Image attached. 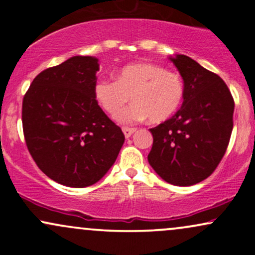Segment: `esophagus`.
I'll return each mask as SVG.
<instances>
[{
  "mask_svg": "<svg viewBox=\"0 0 255 255\" xmlns=\"http://www.w3.org/2000/svg\"><path fill=\"white\" fill-rule=\"evenodd\" d=\"M122 130H124V134L126 137H129L131 134L135 131V128H129V127H124L122 128Z\"/></svg>",
  "mask_w": 255,
  "mask_h": 255,
  "instance_id": "1",
  "label": "esophagus"
}]
</instances>
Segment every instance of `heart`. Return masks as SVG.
<instances>
[{"instance_id": "1", "label": "heart", "mask_w": 255, "mask_h": 255, "mask_svg": "<svg viewBox=\"0 0 255 255\" xmlns=\"http://www.w3.org/2000/svg\"><path fill=\"white\" fill-rule=\"evenodd\" d=\"M96 101L105 113L116 116L126 103H133L118 116L120 122L134 124L148 118L158 124L176 113L184 97L180 74L154 63L128 64L115 79L101 78L93 86Z\"/></svg>"}]
</instances>
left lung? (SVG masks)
Wrapping results in <instances>:
<instances>
[{
  "label": "left lung",
  "mask_w": 255,
  "mask_h": 255,
  "mask_svg": "<svg viewBox=\"0 0 255 255\" xmlns=\"http://www.w3.org/2000/svg\"><path fill=\"white\" fill-rule=\"evenodd\" d=\"M184 83L181 109L151 128L147 159L153 170L175 186L207 178L225 154L233 131L234 98L223 79L186 55L170 57Z\"/></svg>",
  "instance_id": "1"
}]
</instances>
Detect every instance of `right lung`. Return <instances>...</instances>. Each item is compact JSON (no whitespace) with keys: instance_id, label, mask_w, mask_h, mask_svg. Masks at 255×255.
I'll list each match as a JSON object with an SVG mask.
<instances>
[{"instance_id":"obj_1","label":"right lung","mask_w":255,"mask_h":255,"mask_svg":"<svg viewBox=\"0 0 255 255\" xmlns=\"http://www.w3.org/2000/svg\"><path fill=\"white\" fill-rule=\"evenodd\" d=\"M98 60L74 56L40 72L22 99L26 146L38 168L63 186L98 182L125 142L93 95Z\"/></svg>"}]
</instances>
